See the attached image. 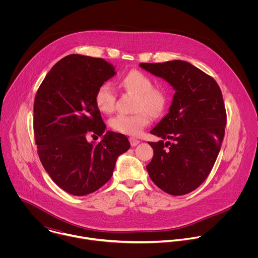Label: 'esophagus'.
<instances>
[{
	"label": "esophagus",
	"instance_id": "obj_1",
	"mask_svg": "<svg viewBox=\"0 0 258 258\" xmlns=\"http://www.w3.org/2000/svg\"><path fill=\"white\" fill-rule=\"evenodd\" d=\"M130 143H131L132 147H135V146H137L138 144H140V141H139V140H137L136 138L131 137V138H130Z\"/></svg>",
	"mask_w": 258,
	"mask_h": 258
}]
</instances>
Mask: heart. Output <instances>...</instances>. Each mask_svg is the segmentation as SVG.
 <instances>
[{"label": "heart", "mask_w": 258, "mask_h": 258, "mask_svg": "<svg viewBox=\"0 0 258 258\" xmlns=\"http://www.w3.org/2000/svg\"><path fill=\"white\" fill-rule=\"evenodd\" d=\"M119 87L126 92L137 95L136 110L133 115L118 114L110 119L109 123L115 132L127 136H139L150 122V114H160L167 103L163 90L153 88L152 80L139 70H131L119 80ZM116 94L112 86L105 83L95 94V104L99 111L109 114L113 111Z\"/></svg>", "instance_id": "b5f03b06"}]
</instances>
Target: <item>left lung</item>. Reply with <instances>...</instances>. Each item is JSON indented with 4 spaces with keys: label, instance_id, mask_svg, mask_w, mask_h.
<instances>
[{
    "label": "left lung",
    "instance_id": "8db88e82",
    "mask_svg": "<svg viewBox=\"0 0 258 258\" xmlns=\"http://www.w3.org/2000/svg\"><path fill=\"white\" fill-rule=\"evenodd\" d=\"M139 66L166 81L175 92L168 113L150 132L167 142L149 143L154 155L146 168L165 193L188 194L208 176L222 146L227 123L222 91L211 77L187 61Z\"/></svg>",
    "mask_w": 258,
    "mask_h": 258
}]
</instances>
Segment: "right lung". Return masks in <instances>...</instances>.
I'll return each instance as SVG.
<instances>
[{"label":"right lung","mask_w":258,"mask_h":258,"mask_svg":"<svg viewBox=\"0 0 258 258\" xmlns=\"http://www.w3.org/2000/svg\"><path fill=\"white\" fill-rule=\"evenodd\" d=\"M115 67L101 58L71 54L49 71L35 95L33 130L42 164L65 192L85 196L111 178L119 155L131 144L118 133H105L95 104L100 86L115 76ZM91 131L102 136L89 142Z\"/></svg>","instance_id":"1"}]
</instances>
